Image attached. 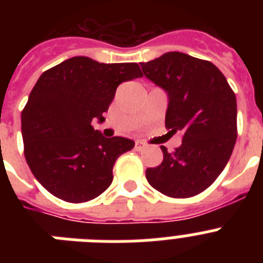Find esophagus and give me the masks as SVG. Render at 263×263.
Instances as JSON below:
<instances>
[{
  "label": "esophagus",
  "instance_id": "34e87169",
  "mask_svg": "<svg viewBox=\"0 0 263 263\" xmlns=\"http://www.w3.org/2000/svg\"><path fill=\"white\" fill-rule=\"evenodd\" d=\"M143 148H146V143L142 142V141H137V142H136V150L141 152V150H143Z\"/></svg>",
  "mask_w": 263,
  "mask_h": 263
}]
</instances>
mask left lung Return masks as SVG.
Instances as JSON below:
<instances>
[{
    "instance_id": "1",
    "label": "left lung",
    "mask_w": 263,
    "mask_h": 263,
    "mask_svg": "<svg viewBox=\"0 0 263 263\" xmlns=\"http://www.w3.org/2000/svg\"><path fill=\"white\" fill-rule=\"evenodd\" d=\"M143 75L168 97L166 127L182 133V145L146 170L153 188L170 197L200 194L222 173L237 139L236 95L221 71L208 60L166 52L141 63Z\"/></svg>"
}]
</instances>
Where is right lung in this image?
I'll use <instances>...</instances> for the list:
<instances>
[{
    "mask_svg": "<svg viewBox=\"0 0 263 263\" xmlns=\"http://www.w3.org/2000/svg\"><path fill=\"white\" fill-rule=\"evenodd\" d=\"M142 78L137 63H99L73 57L41 75L21 115L25 158L53 196L84 203L103 194L113 166L134 147L124 137L105 138L92 121L103 113L122 81Z\"/></svg>",
    "mask_w": 263,
    "mask_h": 263,
    "instance_id": "1",
    "label": "right lung"
}]
</instances>
